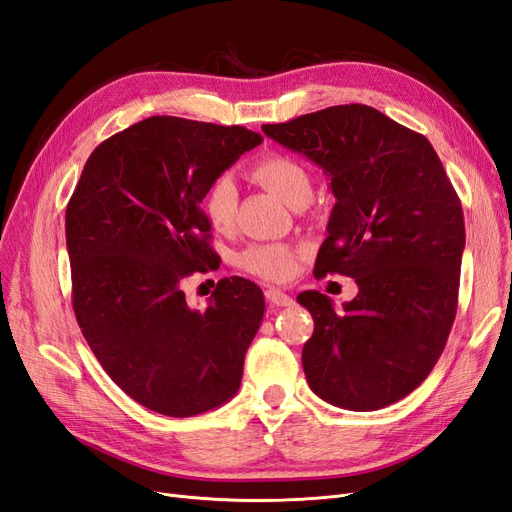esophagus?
I'll return each mask as SVG.
<instances>
[{"label": "esophagus", "mask_w": 512, "mask_h": 512, "mask_svg": "<svg viewBox=\"0 0 512 512\" xmlns=\"http://www.w3.org/2000/svg\"><path fill=\"white\" fill-rule=\"evenodd\" d=\"M265 297H267V301H269L271 305H277V307H290V305L294 303L290 294H286V292H282V290H277V288H269V290L265 292Z\"/></svg>", "instance_id": "esophagus-1"}]
</instances>
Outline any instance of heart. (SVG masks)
Returning <instances> with one entry per match:
<instances>
[{"instance_id": "heart-1", "label": "heart", "mask_w": 512, "mask_h": 512, "mask_svg": "<svg viewBox=\"0 0 512 512\" xmlns=\"http://www.w3.org/2000/svg\"><path fill=\"white\" fill-rule=\"evenodd\" d=\"M250 177L280 196L286 205L301 209L312 200L314 181L309 168L288 153H267L252 168ZM239 194L230 177H218L205 194L203 209L213 228L228 230L237 220ZM294 250L284 243H254L239 254V267L260 280L282 282L294 269Z\"/></svg>"}]
</instances>
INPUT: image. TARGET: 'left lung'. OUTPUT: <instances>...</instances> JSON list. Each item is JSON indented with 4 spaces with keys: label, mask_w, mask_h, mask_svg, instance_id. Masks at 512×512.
Segmentation results:
<instances>
[{
    "label": "left lung",
    "mask_w": 512,
    "mask_h": 512,
    "mask_svg": "<svg viewBox=\"0 0 512 512\" xmlns=\"http://www.w3.org/2000/svg\"><path fill=\"white\" fill-rule=\"evenodd\" d=\"M262 132L331 179L335 207L314 275L354 277L335 312L318 290L297 301L314 318L303 346L309 389L369 412L410 395L438 363L457 314L466 226L431 143L365 104H339Z\"/></svg>",
    "instance_id": "8db88e82"
}]
</instances>
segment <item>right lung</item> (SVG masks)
I'll use <instances>...</instances> for the list:
<instances>
[{"mask_svg": "<svg viewBox=\"0 0 512 512\" xmlns=\"http://www.w3.org/2000/svg\"><path fill=\"white\" fill-rule=\"evenodd\" d=\"M260 143L241 126L149 117L94 149L66 207L76 322L111 380L153 412L203 414L239 391L262 290L224 277L200 312L183 282L220 267L200 205Z\"/></svg>", "mask_w": 512, "mask_h": 512, "instance_id": "add662e5", "label": "right lung"}]
</instances>
